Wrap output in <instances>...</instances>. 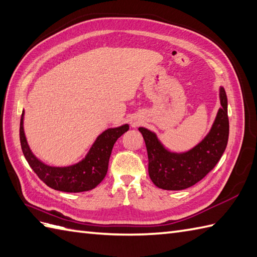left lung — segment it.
Masks as SVG:
<instances>
[{
  "label": "left lung",
  "instance_id": "8db88e82",
  "mask_svg": "<svg viewBox=\"0 0 257 257\" xmlns=\"http://www.w3.org/2000/svg\"><path fill=\"white\" fill-rule=\"evenodd\" d=\"M221 107L209 132L191 150L177 153L167 150L156 133L139 127L143 135L149 156V174L162 190L181 191L191 187L211 172L222 158L228 141L229 124L227 96L223 86L218 88Z\"/></svg>",
  "mask_w": 257,
  "mask_h": 257
}]
</instances>
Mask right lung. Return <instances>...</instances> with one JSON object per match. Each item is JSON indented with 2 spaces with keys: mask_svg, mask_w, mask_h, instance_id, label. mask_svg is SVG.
<instances>
[{
  "mask_svg": "<svg viewBox=\"0 0 257 257\" xmlns=\"http://www.w3.org/2000/svg\"><path fill=\"white\" fill-rule=\"evenodd\" d=\"M24 109L20 123L21 148L26 161L46 185L56 191L67 193L86 192L95 188L105 177L112 149L119 136L130 128L128 124L109 127L99 134L91 149L80 162L67 166H52L39 160L31 151L23 126Z\"/></svg>",
  "mask_w": 257,
  "mask_h": 257,
  "instance_id": "obj_1",
  "label": "right lung"
}]
</instances>
